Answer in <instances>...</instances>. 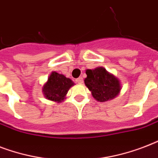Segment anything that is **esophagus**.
Masks as SVG:
<instances>
[{
    "mask_svg": "<svg viewBox=\"0 0 158 158\" xmlns=\"http://www.w3.org/2000/svg\"><path fill=\"white\" fill-rule=\"evenodd\" d=\"M75 81H76V83L81 84V83H83V82H84V79H83V78H82V77H79L78 79H75Z\"/></svg>",
    "mask_w": 158,
    "mask_h": 158,
    "instance_id": "obj_1",
    "label": "esophagus"
}]
</instances>
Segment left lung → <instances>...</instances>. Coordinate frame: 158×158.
I'll list each match as a JSON object with an SVG mask.
<instances>
[{
	"label": "left lung",
	"instance_id": "1",
	"mask_svg": "<svg viewBox=\"0 0 158 158\" xmlns=\"http://www.w3.org/2000/svg\"><path fill=\"white\" fill-rule=\"evenodd\" d=\"M84 84L97 101L106 102L117 96L120 90V81L103 67L87 69Z\"/></svg>",
	"mask_w": 158,
	"mask_h": 158
}]
</instances>
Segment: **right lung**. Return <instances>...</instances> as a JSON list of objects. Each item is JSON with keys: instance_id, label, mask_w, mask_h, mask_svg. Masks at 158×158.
Wrapping results in <instances>:
<instances>
[{"instance_id": "add662e5", "label": "right lung", "mask_w": 158, "mask_h": 158, "mask_svg": "<svg viewBox=\"0 0 158 158\" xmlns=\"http://www.w3.org/2000/svg\"><path fill=\"white\" fill-rule=\"evenodd\" d=\"M73 85L74 83L71 79L63 74L52 72L48 78V82L43 86V92L48 99L60 102L64 100L69 89Z\"/></svg>"}]
</instances>
